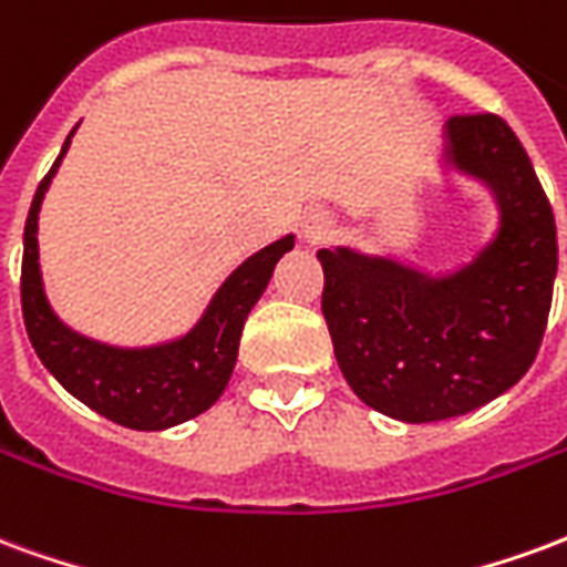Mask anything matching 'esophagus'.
Instances as JSON below:
<instances>
[{
	"mask_svg": "<svg viewBox=\"0 0 567 567\" xmlns=\"http://www.w3.org/2000/svg\"><path fill=\"white\" fill-rule=\"evenodd\" d=\"M333 234V218L328 212H309L303 224H300V236L307 246H321L324 239H331Z\"/></svg>",
	"mask_w": 567,
	"mask_h": 567,
	"instance_id": "34e87169",
	"label": "esophagus"
}]
</instances>
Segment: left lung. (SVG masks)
I'll list each match as a JSON object with an SVG mask.
<instances>
[{
  "instance_id": "1",
  "label": "left lung",
  "mask_w": 567,
  "mask_h": 567,
  "mask_svg": "<svg viewBox=\"0 0 567 567\" xmlns=\"http://www.w3.org/2000/svg\"><path fill=\"white\" fill-rule=\"evenodd\" d=\"M443 161L492 190L501 224L471 264L427 276L321 248V312L352 392L382 416L440 422L495 401L532 368L559 267L556 218L523 142L498 115H455Z\"/></svg>"
}]
</instances>
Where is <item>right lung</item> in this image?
<instances>
[{
	"label": "right lung",
	"instance_id": "right-lung-1",
	"mask_svg": "<svg viewBox=\"0 0 567 567\" xmlns=\"http://www.w3.org/2000/svg\"><path fill=\"white\" fill-rule=\"evenodd\" d=\"M75 130L66 136L60 157L35 190L23 227L20 303L30 343L56 382L100 416L136 431L182 425L209 410L227 389L243 324L264 295L279 258L295 248V236H282L272 246L260 248L258 255L243 260L215 291L197 324L178 340L121 349L72 331L56 319L44 297L39 270V209L56 166L66 157Z\"/></svg>",
	"mask_w": 567,
	"mask_h": 567
}]
</instances>
